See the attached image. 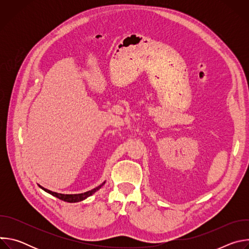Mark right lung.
Masks as SVG:
<instances>
[{
	"mask_svg": "<svg viewBox=\"0 0 249 249\" xmlns=\"http://www.w3.org/2000/svg\"><path fill=\"white\" fill-rule=\"evenodd\" d=\"M104 184H105V181H104L103 183H101L99 186H97L96 188H94V189H92V190H89V191H87V192H85V193H80V194H61V193H57V192L50 191V190H48V189H46V188H44V187H42V186H40V185H39V187H40L42 190H44L45 192H47V193H49V194H51V195L57 197V198L60 199V200H63V201L69 202V203H77V202H81V201L87 199L88 197L91 196L92 194H94V193H95L97 190H99Z\"/></svg>",
	"mask_w": 249,
	"mask_h": 249,
	"instance_id": "1",
	"label": "right lung"
}]
</instances>
